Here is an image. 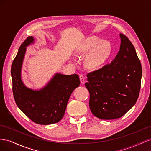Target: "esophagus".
Segmentation results:
<instances>
[{
  "instance_id": "34e87169",
  "label": "esophagus",
  "mask_w": 151,
  "mask_h": 151,
  "mask_svg": "<svg viewBox=\"0 0 151 151\" xmlns=\"http://www.w3.org/2000/svg\"><path fill=\"white\" fill-rule=\"evenodd\" d=\"M79 78H80V81H81V83L82 84H84V83H85V77H84V75L81 74V75L79 76Z\"/></svg>"
}]
</instances>
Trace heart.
I'll return each mask as SVG.
<instances>
[{
    "mask_svg": "<svg viewBox=\"0 0 151 151\" xmlns=\"http://www.w3.org/2000/svg\"><path fill=\"white\" fill-rule=\"evenodd\" d=\"M89 54L85 60V65L90 68L99 67L109 58L111 53V45L108 42L102 41L94 36L86 38L82 43L79 52Z\"/></svg>",
    "mask_w": 151,
    "mask_h": 151,
    "instance_id": "obj_1",
    "label": "heart"
}]
</instances>
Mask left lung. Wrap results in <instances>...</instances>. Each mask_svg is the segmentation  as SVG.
Instances as JSON below:
<instances>
[{"label": "left lung", "instance_id": "8db88e82", "mask_svg": "<svg viewBox=\"0 0 151 151\" xmlns=\"http://www.w3.org/2000/svg\"><path fill=\"white\" fill-rule=\"evenodd\" d=\"M120 36V51L114 60L87 74L85 86L90 94V109L102 120L122 117L134 106L139 96L140 61L129 39L123 34Z\"/></svg>", "mask_w": 151, "mask_h": 151}]
</instances>
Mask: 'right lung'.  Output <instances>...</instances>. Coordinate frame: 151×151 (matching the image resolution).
<instances>
[{
    "label": "right lung",
    "mask_w": 151,
    "mask_h": 151,
    "mask_svg": "<svg viewBox=\"0 0 151 151\" xmlns=\"http://www.w3.org/2000/svg\"><path fill=\"white\" fill-rule=\"evenodd\" d=\"M32 36L21 44L11 66L12 92L17 106L24 115L40 125H50L60 121L66 109L70 95L80 84L77 74L55 75L47 86L39 91L30 89L21 79V70L26 47L33 43Z\"/></svg>",
    "instance_id": "1"
}]
</instances>
